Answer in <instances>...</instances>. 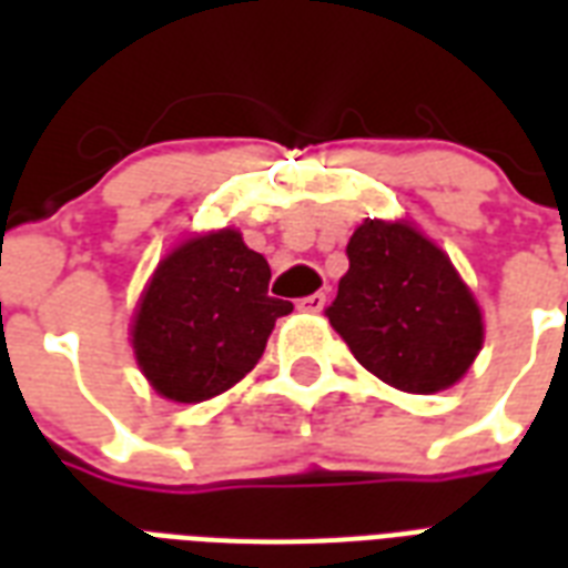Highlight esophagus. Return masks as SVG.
Wrapping results in <instances>:
<instances>
[{"mask_svg":"<svg viewBox=\"0 0 568 568\" xmlns=\"http://www.w3.org/2000/svg\"><path fill=\"white\" fill-rule=\"evenodd\" d=\"M324 303H327V294L315 292V294H310V297H301V301H297V310H301V312H321V310H324Z\"/></svg>","mask_w":568,"mask_h":568,"instance_id":"34e87169","label":"esophagus"}]
</instances>
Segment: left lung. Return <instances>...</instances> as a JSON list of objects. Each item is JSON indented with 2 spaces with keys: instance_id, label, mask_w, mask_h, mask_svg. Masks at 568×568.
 I'll use <instances>...</instances> for the list:
<instances>
[{
  "instance_id": "left-lung-1",
  "label": "left lung",
  "mask_w": 568,
  "mask_h": 568,
  "mask_svg": "<svg viewBox=\"0 0 568 568\" xmlns=\"http://www.w3.org/2000/svg\"><path fill=\"white\" fill-rule=\"evenodd\" d=\"M327 318L383 383L433 395L454 386L484 345V318L457 267L404 221H365Z\"/></svg>"
}]
</instances>
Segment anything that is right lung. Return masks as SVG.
<instances>
[{"label": "right lung", "instance_id": "add662e5", "mask_svg": "<svg viewBox=\"0 0 568 568\" xmlns=\"http://www.w3.org/2000/svg\"><path fill=\"white\" fill-rule=\"evenodd\" d=\"M271 267L217 230L182 241L159 262L132 321V347L159 395L196 404L235 386L262 359L276 318L294 310L267 297Z\"/></svg>", "mask_w": 568, "mask_h": 568}]
</instances>
